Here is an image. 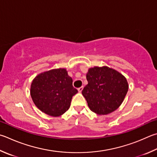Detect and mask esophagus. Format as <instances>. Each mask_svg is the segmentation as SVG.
<instances>
[{"mask_svg":"<svg viewBox=\"0 0 157 157\" xmlns=\"http://www.w3.org/2000/svg\"><path fill=\"white\" fill-rule=\"evenodd\" d=\"M78 92H79V93H81L82 91V90H83V86H81V87L78 88Z\"/></svg>","mask_w":157,"mask_h":157,"instance_id":"34e87169","label":"esophagus"}]
</instances>
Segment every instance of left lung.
<instances>
[{
	"instance_id": "1",
	"label": "left lung",
	"mask_w": 157,
	"mask_h": 157,
	"mask_svg": "<svg viewBox=\"0 0 157 157\" xmlns=\"http://www.w3.org/2000/svg\"><path fill=\"white\" fill-rule=\"evenodd\" d=\"M86 79L82 93L93 113L108 115L121 106L128 90L127 79L121 73L106 66L94 67L88 69Z\"/></svg>"
}]
</instances>
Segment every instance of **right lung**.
I'll use <instances>...</instances> for the list:
<instances>
[{"label":"right lung","instance_id":"right-lung-1","mask_svg":"<svg viewBox=\"0 0 157 157\" xmlns=\"http://www.w3.org/2000/svg\"><path fill=\"white\" fill-rule=\"evenodd\" d=\"M78 91L66 69H55L38 74L31 84L33 103L42 113L59 117L69 110L71 99Z\"/></svg>","mask_w":157,"mask_h":157}]
</instances>
